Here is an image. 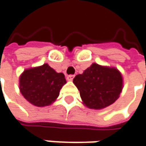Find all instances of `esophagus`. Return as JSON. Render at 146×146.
I'll list each match as a JSON object with an SVG mask.
<instances>
[{
	"mask_svg": "<svg viewBox=\"0 0 146 146\" xmlns=\"http://www.w3.org/2000/svg\"><path fill=\"white\" fill-rule=\"evenodd\" d=\"M73 78H74L73 75H68V76H67V80L68 81H73Z\"/></svg>",
	"mask_w": 146,
	"mask_h": 146,
	"instance_id": "esophagus-1",
	"label": "esophagus"
}]
</instances>
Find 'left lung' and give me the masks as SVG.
I'll list each match as a JSON object with an SVG mask.
<instances>
[{
  "mask_svg": "<svg viewBox=\"0 0 146 146\" xmlns=\"http://www.w3.org/2000/svg\"><path fill=\"white\" fill-rule=\"evenodd\" d=\"M83 104L101 110L114 103L123 90V77L115 68L92 64L73 78Z\"/></svg>",
  "mask_w": 146,
  "mask_h": 146,
  "instance_id": "left-lung-1",
  "label": "left lung"
}]
</instances>
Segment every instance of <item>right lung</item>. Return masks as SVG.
Listing matches in <instances>:
<instances>
[{
    "mask_svg": "<svg viewBox=\"0 0 146 146\" xmlns=\"http://www.w3.org/2000/svg\"><path fill=\"white\" fill-rule=\"evenodd\" d=\"M66 83L64 73L55 72L44 64L23 71L19 78V90L29 103L37 107L52 104Z\"/></svg>",
    "mask_w": 146,
    "mask_h": 146,
    "instance_id": "right-lung-1",
    "label": "right lung"
}]
</instances>
